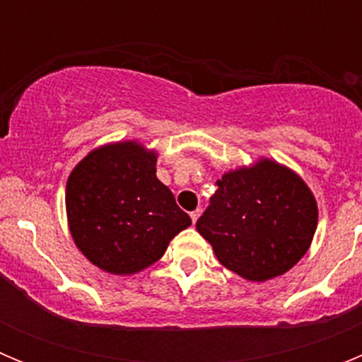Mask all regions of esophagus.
<instances>
[{
    "mask_svg": "<svg viewBox=\"0 0 362 362\" xmlns=\"http://www.w3.org/2000/svg\"><path fill=\"white\" fill-rule=\"evenodd\" d=\"M199 216H201V210H194V212L190 214L192 223H194V225H196V223H197V219H199Z\"/></svg>",
    "mask_w": 362,
    "mask_h": 362,
    "instance_id": "34e87169",
    "label": "esophagus"
}]
</instances>
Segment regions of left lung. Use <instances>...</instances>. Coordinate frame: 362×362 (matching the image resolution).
I'll use <instances>...</instances> for the list:
<instances>
[{"mask_svg": "<svg viewBox=\"0 0 362 362\" xmlns=\"http://www.w3.org/2000/svg\"><path fill=\"white\" fill-rule=\"evenodd\" d=\"M196 228L217 261L246 281L264 283L296 267L317 230V201L297 172L259 158L217 179Z\"/></svg>", "mask_w": 362, "mask_h": 362, "instance_id": "left-lung-1", "label": "left lung"}]
</instances>
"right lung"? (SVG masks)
I'll return each mask as SVG.
<instances>
[{"instance_id":"1","label":"right lung","mask_w":362,"mask_h":362,"mask_svg":"<svg viewBox=\"0 0 362 362\" xmlns=\"http://www.w3.org/2000/svg\"><path fill=\"white\" fill-rule=\"evenodd\" d=\"M158 152L137 139L90 150L66 181L69 230L99 270L132 276L163 257L192 225L170 188L156 175Z\"/></svg>"}]
</instances>
